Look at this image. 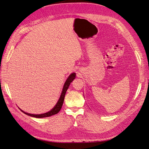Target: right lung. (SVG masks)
Wrapping results in <instances>:
<instances>
[{
  "label": "right lung",
  "instance_id": "right-lung-1",
  "mask_svg": "<svg viewBox=\"0 0 149 149\" xmlns=\"http://www.w3.org/2000/svg\"><path fill=\"white\" fill-rule=\"evenodd\" d=\"M75 76H76V74L74 73L71 74L69 77L68 78V79H66V82L64 84V86L63 88V91L61 94V96L59 99V100H58V102L56 103V106L54 107L53 109L47 113H45V114H29V113H26V112H24L22 110H21L22 112H24V114L31 116V117H34V118H46V117H49V116H52L53 115H55L57 113L59 112V111H60L61 108L63 106V101H64V99H65V94L66 92L67 91L68 88H69V86L70 84V83L73 81V79L75 78Z\"/></svg>",
  "mask_w": 149,
  "mask_h": 149
}]
</instances>
